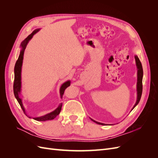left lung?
Segmentation results:
<instances>
[{
    "label": "left lung",
    "instance_id": "left-lung-1",
    "mask_svg": "<svg viewBox=\"0 0 158 158\" xmlns=\"http://www.w3.org/2000/svg\"><path fill=\"white\" fill-rule=\"evenodd\" d=\"M135 58L136 60V64L137 70H138V72H137V88H136L137 89V99H136V102L135 106H134L132 109L137 106L138 103H139L141 96H142V78H143L142 66L141 64V62L140 61V59H138V57L137 56H135ZM91 120L95 122V123L98 124V125H106V124L97 122V121L93 120L92 118H91Z\"/></svg>",
    "mask_w": 158,
    "mask_h": 158
}]
</instances>
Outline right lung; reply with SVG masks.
Masks as SVG:
<instances>
[{"label": "right lung", "mask_w": 158, "mask_h": 158, "mask_svg": "<svg viewBox=\"0 0 158 158\" xmlns=\"http://www.w3.org/2000/svg\"><path fill=\"white\" fill-rule=\"evenodd\" d=\"M40 30V29H37L33 31L30 35H28L26 39L23 40L22 44H21V47L22 50L20 51V55H19L18 59L16 61L15 64V66H14V85H13V89H14V96L16 98L18 102L20 104V107H22L23 111L24 113H26L25 111V109L23 106L22 99L20 98V94L21 92V71H22V66L23 63V53H24L25 49L26 48V46L28 44V42L31 39L33 35L35 34V33ZM70 85V81H66L63 85H61L60 88V98H63V95L64 94V90L66 88H68ZM62 108V103L59 105V106L57 107L55 111L51 112L50 113H48L45 114V115L41 116V117H33V118L35 119L36 121H49V120H52L54 119L58 114L60 113ZM29 118H31L29 117Z\"/></svg>", "instance_id": "right-lung-1"}]
</instances>
